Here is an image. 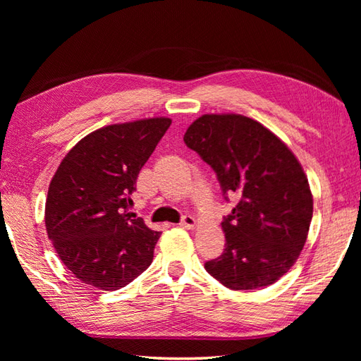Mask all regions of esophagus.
Masks as SVG:
<instances>
[{"label":"esophagus","mask_w":361,"mask_h":361,"mask_svg":"<svg viewBox=\"0 0 361 361\" xmlns=\"http://www.w3.org/2000/svg\"><path fill=\"white\" fill-rule=\"evenodd\" d=\"M180 226L186 228V229H192L195 226V219L192 216H183L181 221H180Z\"/></svg>","instance_id":"esophagus-1"}]
</instances>
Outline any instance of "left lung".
I'll return each mask as SVG.
<instances>
[{"instance_id": "1", "label": "left lung", "mask_w": 361, "mask_h": 361, "mask_svg": "<svg viewBox=\"0 0 361 361\" xmlns=\"http://www.w3.org/2000/svg\"><path fill=\"white\" fill-rule=\"evenodd\" d=\"M186 145L212 167L221 192L239 202L221 221L225 251L204 264L231 290L271 286L307 240L313 198L301 164L278 136L242 114H203Z\"/></svg>"}]
</instances>
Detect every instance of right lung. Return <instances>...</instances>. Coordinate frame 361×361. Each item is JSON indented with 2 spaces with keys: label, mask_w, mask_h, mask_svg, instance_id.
<instances>
[{
  "label": "right lung",
  "mask_w": 361,
  "mask_h": 361,
  "mask_svg": "<svg viewBox=\"0 0 361 361\" xmlns=\"http://www.w3.org/2000/svg\"><path fill=\"white\" fill-rule=\"evenodd\" d=\"M171 124L150 118L99 128L66 153L52 176L46 231L83 283L113 291L150 267L159 233L132 219L128 208L137 173Z\"/></svg>",
  "instance_id": "1"
}]
</instances>
